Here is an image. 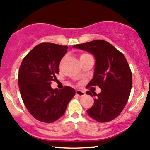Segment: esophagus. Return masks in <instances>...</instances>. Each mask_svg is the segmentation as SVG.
Segmentation results:
<instances>
[{"mask_svg":"<svg viewBox=\"0 0 150 150\" xmlns=\"http://www.w3.org/2000/svg\"><path fill=\"white\" fill-rule=\"evenodd\" d=\"M75 94H76V95L79 97H83L85 95V93H84V92L81 91V90H77L76 91H75Z\"/></svg>","mask_w":150,"mask_h":150,"instance_id":"34e87169","label":"esophagus"}]
</instances>
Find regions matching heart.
I'll return each mask as SVG.
<instances>
[{"mask_svg":"<svg viewBox=\"0 0 150 150\" xmlns=\"http://www.w3.org/2000/svg\"><path fill=\"white\" fill-rule=\"evenodd\" d=\"M85 55H88V54H86V53H84V54H82V55H80V57H83V56H85Z\"/></svg>","mask_w":150,"mask_h":150,"instance_id":"b5f03b06","label":"heart"}]
</instances>
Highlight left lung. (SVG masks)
Here are the masks:
<instances>
[{"label": "left lung", "mask_w": 150, "mask_h": 150, "mask_svg": "<svg viewBox=\"0 0 150 150\" xmlns=\"http://www.w3.org/2000/svg\"><path fill=\"white\" fill-rule=\"evenodd\" d=\"M73 47L93 54L95 59L93 78L87 87L98 85L101 93L87 92L92 97L96 96L93 105L87 112L99 122L112 120L125 107L132 85V72L125 57L103 40L78 44Z\"/></svg>", "instance_id": "left-lung-1"}]
</instances>
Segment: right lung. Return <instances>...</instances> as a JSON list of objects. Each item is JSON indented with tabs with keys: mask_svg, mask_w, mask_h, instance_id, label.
Instances as JSON below:
<instances>
[{
	"mask_svg": "<svg viewBox=\"0 0 150 150\" xmlns=\"http://www.w3.org/2000/svg\"><path fill=\"white\" fill-rule=\"evenodd\" d=\"M67 48V45L40 43L21 62L18 78L20 93L29 112L40 122L51 123L61 117L75 95L70 87L57 90L50 85L59 73L60 60Z\"/></svg>",
	"mask_w": 150,
	"mask_h": 150,
	"instance_id": "obj_1",
	"label": "right lung"
}]
</instances>
